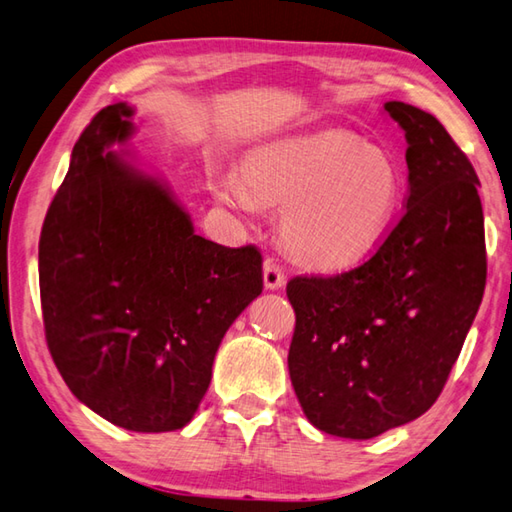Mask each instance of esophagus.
<instances>
[{
	"mask_svg": "<svg viewBox=\"0 0 512 512\" xmlns=\"http://www.w3.org/2000/svg\"><path fill=\"white\" fill-rule=\"evenodd\" d=\"M286 284V275L284 268L275 262L273 257H268L264 262V286L271 288V291H277Z\"/></svg>",
	"mask_w": 512,
	"mask_h": 512,
	"instance_id": "esophagus-1",
	"label": "esophagus"
}]
</instances>
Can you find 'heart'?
I'll use <instances>...</instances> for the list:
<instances>
[{"mask_svg":"<svg viewBox=\"0 0 512 512\" xmlns=\"http://www.w3.org/2000/svg\"><path fill=\"white\" fill-rule=\"evenodd\" d=\"M401 167L387 150L342 129L257 145L239 179L217 181V197L250 208V197L282 206L286 248L318 268L349 266L374 250L401 206Z\"/></svg>","mask_w":512,"mask_h":512,"instance_id":"b5f03b06","label":"heart"}]
</instances>
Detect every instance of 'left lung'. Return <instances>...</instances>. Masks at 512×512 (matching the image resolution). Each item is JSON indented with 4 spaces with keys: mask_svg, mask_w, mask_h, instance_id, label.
Here are the masks:
<instances>
[{
    "mask_svg": "<svg viewBox=\"0 0 512 512\" xmlns=\"http://www.w3.org/2000/svg\"><path fill=\"white\" fill-rule=\"evenodd\" d=\"M385 111L407 138L401 219L360 266L286 284L297 401L318 430L360 441L430 410L486 288L475 167L432 114L398 100Z\"/></svg>",
    "mask_w": 512,
    "mask_h": 512,
    "instance_id": "1",
    "label": "left lung"
}]
</instances>
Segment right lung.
Listing matches in <instances>:
<instances>
[{"instance_id": "add662e5", "label": "right lung", "mask_w": 512, "mask_h": 512, "mask_svg": "<svg viewBox=\"0 0 512 512\" xmlns=\"http://www.w3.org/2000/svg\"><path fill=\"white\" fill-rule=\"evenodd\" d=\"M125 102L100 109L44 217V336L78 401L132 432L190 423L221 338L262 293L257 246L194 235L161 181L114 150L134 132Z\"/></svg>"}]
</instances>
